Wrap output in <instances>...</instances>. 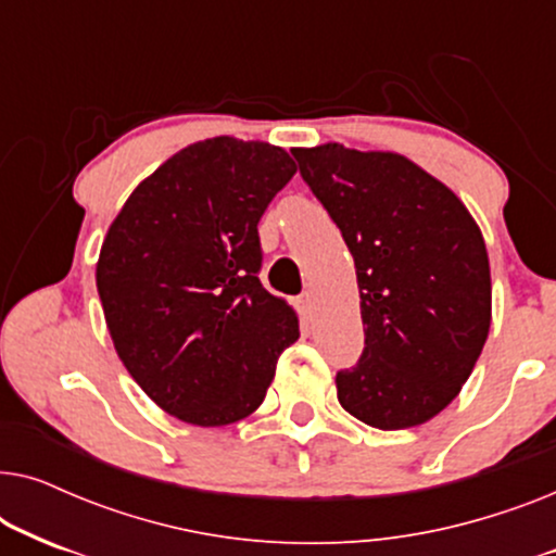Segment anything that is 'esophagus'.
I'll return each mask as SVG.
<instances>
[{
	"instance_id": "esophagus-1",
	"label": "esophagus",
	"mask_w": 556,
	"mask_h": 556,
	"mask_svg": "<svg viewBox=\"0 0 556 556\" xmlns=\"http://www.w3.org/2000/svg\"><path fill=\"white\" fill-rule=\"evenodd\" d=\"M295 311H299V316L303 318V321H311V316H314V295L311 293H301L299 299L293 301Z\"/></svg>"
}]
</instances>
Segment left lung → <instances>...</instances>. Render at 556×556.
I'll list each match as a JSON object with an SVG mask.
<instances>
[{"instance_id": "left-lung-1", "label": "left lung", "mask_w": 556, "mask_h": 556, "mask_svg": "<svg viewBox=\"0 0 556 556\" xmlns=\"http://www.w3.org/2000/svg\"><path fill=\"white\" fill-rule=\"evenodd\" d=\"M301 177L354 257L364 352L337 397L379 430L422 425L458 397L491 329L481 227L453 189L394 151L295 149Z\"/></svg>"}]
</instances>
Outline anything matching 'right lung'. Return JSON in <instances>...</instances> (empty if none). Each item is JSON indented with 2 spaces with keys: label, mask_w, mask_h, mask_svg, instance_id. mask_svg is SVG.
<instances>
[{
  "label": "right lung",
  "mask_w": 556,
  "mask_h": 556,
  "mask_svg": "<svg viewBox=\"0 0 556 556\" xmlns=\"http://www.w3.org/2000/svg\"><path fill=\"white\" fill-rule=\"evenodd\" d=\"M293 174L273 143H189L134 189L105 232L96 286L113 346L181 422L223 428L253 415L299 339L295 311L257 278V223Z\"/></svg>",
  "instance_id": "obj_1"
}]
</instances>
